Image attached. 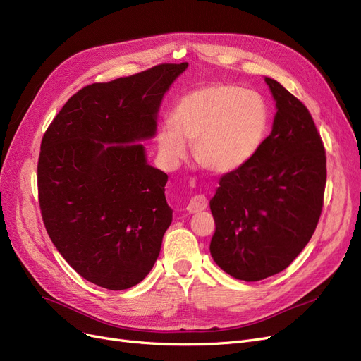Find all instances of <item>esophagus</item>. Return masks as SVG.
<instances>
[{
    "mask_svg": "<svg viewBox=\"0 0 361 361\" xmlns=\"http://www.w3.org/2000/svg\"><path fill=\"white\" fill-rule=\"evenodd\" d=\"M207 207H208V199L205 197V195L199 193L190 199V202L188 204V207H185V209L189 212H199V211H204Z\"/></svg>",
    "mask_w": 361,
    "mask_h": 361,
    "instance_id": "esophagus-1",
    "label": "esophagus"
}]
</instances>
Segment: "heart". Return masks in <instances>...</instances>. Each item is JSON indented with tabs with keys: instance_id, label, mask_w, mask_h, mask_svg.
<instances>
[{
	"instance_id": "heart-1",
	"label": "heart",
	"mask_w": 361,
	"mask_h": 361,
	"mask_svg": "<svg viewBox=\"0 0 361 361\" xmlns=\"http://www.w3.org/2000/svg\"><path fill=\"white\" fill-rule=\"evenodd\" d=\"M269 106L257 92L216 83L193 89L177 101L171 123L157 129V147L169 165L193 144L196 162L212 172H231L256 156L268 135Z\"/></svg>"
}]
</instances>
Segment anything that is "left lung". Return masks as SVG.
I'll use <instances>...</instances> for the list:
<instances>
[{
	"instance_id": "8db88e82",
	"label": "left lung",
	"mask_w": 361,
	"mask_h": 361,
	"mask_svg": "<svg viewBox=\"0 0 361 361\" xmlns=\"http://www.w3.org/2000/svg\"><path fill=\"white\" fill-rule=\"evenodd\" d=\"M264 82L276 101L272 132L248 164L224 173L209 202L211 256L244 281L281 272L299 256L322 216L327 178L311 113L275 80Z\"/></svg>"
}]
</instances>
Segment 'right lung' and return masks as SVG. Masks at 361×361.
I'll return each mask as SVG.
<instances>
[{
    "mask_svg": "<svg viewBox=\"0 0 361 361\" xmlns=\"http://www.w3.org/2000/svg\"><path fill=\"white\" fill-rule=\"evenodd\" d=\"M153 68L80 89L42 140L37 183L44 228L61 256L106 290L137 286L172 221L168 176L138 141L154 135L164 93L185 68Z\"/></svg>",
    "mask_w": 361,
    "mask_h": 361,
    "instance_id": "1",
    "label": "right lung"
}]
</instances>
